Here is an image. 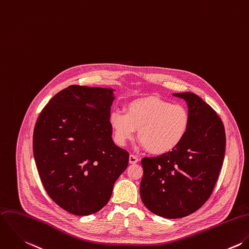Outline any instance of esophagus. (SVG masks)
<instances>
[{
    "mask_svg": "<svg viewBox=\"0 0 249 249\" xmlns=\"http://www.w3.org/2000/svg\"><path fill=\"white\" fill-rule=\"evenodd\" d=\"M138 161H139V159L136 156H134V155H130L129 156V163L130 164H135Z\"/></svg>",
    "mask_w": 249,
    "mask_h": 249,
    "instance_id": "esophagus-1",
    "label": "esophagus"
}]
</instances>
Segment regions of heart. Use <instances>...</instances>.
Listing matches in <instances>:
<instances>
[{
  "instance_id": "heart-1",
  "label": "heart",
  "mask_w": 249,
  "mask_h": 249,
  "mask_svg": "<svg viewBox=\"0 0 249 249\" xmlns=\"http://www.w3.org/2000/svg\"><path fill=\"white\" fill-rule=\"evenodd\" d=\"M109 124L114 139L120 146L138 139L154 155H164L176 149L184 139L190 126V115L181 104L157 97H140L125 105V112L113 111Z\"/></svg>"
}]
</instances>
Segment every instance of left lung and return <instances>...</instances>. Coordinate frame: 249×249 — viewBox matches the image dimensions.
<instances>
[{"instance_id":"left-lung-1","label":"left lung","mask_w":249,"mask_h":249,"mask_svg":"<svg viewBox=\"0 0 249 249\" xmlns=\"http://www.w3.org/2000/svg\"><path fill=\"white\" fill-rule=\"evenodd\" d=\"M185 100L190 126L172 152L141 161L140 195L146 208L165 218H180L211 196L223 163L225 129L215 111L193 92L173 93Z\"/></svg>"}]
</instances>
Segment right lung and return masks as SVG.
<instances>
[{
    "instance_id": "obj_1",
    "label": "right lung",
    "mask_w": 249,
    "mask_h": 249,
    "mask_svg": "<svg viewBox=\"0 0 249 249\" xmlns=\"http://www.w3.org/2000/svg\"><path fill=\"white\" fill-rule=\"evenodd\" d=\"M114 90L71 85L50 99L35 126L33 149L41 182L57 205L75 215L101 210L128 165V153L112 139Z\"/></svg>"
}]
</instances>
